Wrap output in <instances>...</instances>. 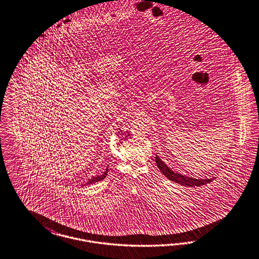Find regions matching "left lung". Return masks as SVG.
Returning a JSON list of instances; mask_svg holds the SVG:
<instances>
[{
	"label": "left lung",
	"mask_w": 259,
	"mask_h": 259,
	"mask_svg": "<svg viewBox=\"0 0 259 259\" xmlns=\"http://www.w3.org/2000/svg\"><path fill=\"white\" fill-rule=\"evenodd\" d=\"M156 162L158 165V169L162 172V174L168 179V180L175 182L182 186H189V187H199L202 185H206L210 182H212L213 179H196V178H192V177H188L185 175H182L180 173H177L173 170L169 168L168 166L159 158L158 156H156Z\"/></svg>",
	"instance_id": "8db88e82"
}]
</instances>
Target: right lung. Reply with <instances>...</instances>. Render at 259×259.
<instances>
[{
    "label": "right lung",
    "instance_id": "right-lung-1",
    "mask_svg": "<svg viewBox=\"0 0 259 259\" xmlns=\"http://www.w3.org/2000/svg\"><path fill=\"white\" fill-rule=\"evenodd\" d=\"M107 173H108V166L106 167V169L104 170V172L103 173H101V175H97V176H94V177H92L91 179L88 180V182L86 183L87 185H89V184H94V183H96V182H99V181L103 180L106 176H107Z\"/></svg>",
    "mask_w": 259,
    "mask_h": 259
}]
</instances>
